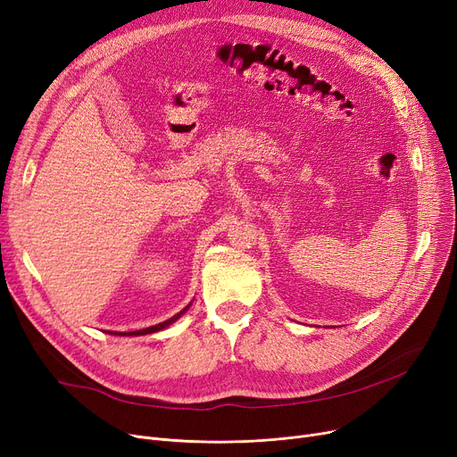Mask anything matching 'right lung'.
I'll list each match as a JSON object with an SVG mask.
<instances>
[{
	"mask_svg": "<svg viewBox=\"0 0 457 457\" xmlns=\"http://www.w3.org/2000/svg\"><path fill=\"white\" fill-rule=\"evenodd\" d=\"M190 307V303L183 309V311H179L178 315H174L172 319H168V320H164V322H161V324H155V326H150V328H144V329H137V331H120V333H116V331H112V335H148V333H155V331H161V329H164V328H168L170 326L172 322H176L185 311ZM111 333V331H109Z\"/></svg>",
	"mask_w": 457,
	"mask_h": 457,
	"instance_id": "add662e5",
	"label": "right lung"
}]
</instances>
